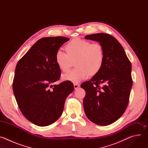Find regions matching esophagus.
I'll return each mask as SVG.
<instances>
[{
    "mask_svg": "<svg viewBox=\"0 0 148 148\" xmlns=\"http://www.w3.org/2000/svg\"><path fill=\"white\" fill-rule=\"evenodd\" d=\"M79 87V85L78 84H74V89H77Z\"/></svg>",
    "mask_w": 148,
    "mask_h": 148,
    "instance_id": "34e87169",
    "label": "esophagus"
}]
</instances>
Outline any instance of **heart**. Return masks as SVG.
<instances>
[{
	"instance_id": "1",
	"label": "heart",
	"mask_w": 148,
	"mask_h": 148,
	"mask_svg": "<svg viewBox=\"0 0 148 148\" xmlns=\"http://www.w3.org/2000/svg\"><path fill=\"white\" fill-rule=\"evenodd\" d=\"M67 51L58 50L56 53V62L59 69L67 71L75 61L77 67L62 76L63 79L78 83L89 75L97 74L102 69L104 61V53L99 43L80 38L72 40L66 46Z\"/></svg>"
}]
</instances>
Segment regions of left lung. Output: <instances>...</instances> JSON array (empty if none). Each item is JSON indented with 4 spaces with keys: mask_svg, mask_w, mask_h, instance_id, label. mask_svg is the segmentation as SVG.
<instances>
[{
    "mask_svg": "<svg viewBox=\"0 0 148 148\" xmlns=\"http://www.w3.org/2000/svg\"><path fill=\"white\" fill-rule=\"evenodd\" d=\"M85 38L99 42L104 61L101 70L81 85L86 91L84 111L94 123L108 125L117 121L128 106L133 83L131 63L122 45L111 35L92 34Z\"/></svg>",
    "mask_w": 148,
    "mask_h": 148,
    "instance_id": "1",
    "label": "left lung"
}]
</instances>
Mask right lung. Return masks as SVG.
Returning <instances> with one entry per match:
<instances>
[{"mask_svg": "<svg viewBox=\"0 0 148 148\" xmlns=\"http://www.w3.org/2000/svg\"><path fill=\"white\" fill-rule=\"evenodd\" d=\"M69 40L61 36L42 38L16 65L13 82L16 100L24 116L37 126L56 122L62 113L67 97L74 90L69 81L51 85L61 74L56 53Z\"/></svg>", "mask_w": 148, "mask_h": 148, "instance_id": "add662e5", "label": "right lung"}]
</instances>
